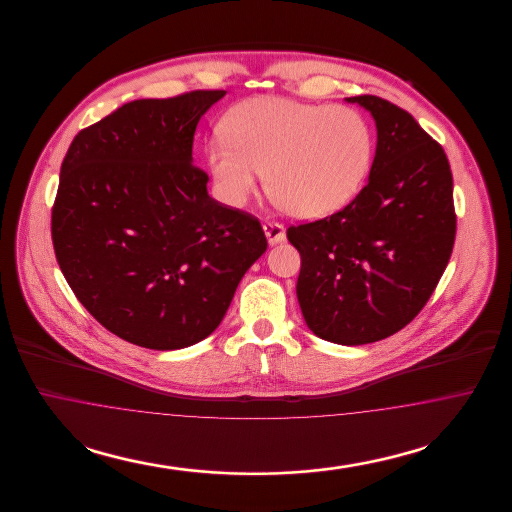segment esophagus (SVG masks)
<instances>
[{"instance_id": "1", "label": "esophagus", "mask_w": 512, "mask_h": 512, "mask_svg": "<svg viewBox=\"0 0 512 512\" xmlns=\"http://www.w3.org/2000/svg\"><path fill=\"white\" fill-rule=\"evenodd\" d=\"M263 228H265L268 244H280L286 240V228L280 222H265Z\"/></svg>"}]
</instances>
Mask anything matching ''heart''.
Here are the masks:
<instances>
[{"instance_id":"b5f03b06","label":"heart","mask_w":512,"mask_h":512,"mask_svg":"<svg viewBox=\"0 0 512 512\" xmlns=\"http://www.w3.org/2000/svg\"><path fill=\"white\" fill-rule=\"evenodd\" d=\"M226 136L207 147L224 203L244 205L267 169L268 192L303 219L340 211L372 165L374 140L365 117L343 105L288 98L247 99L224 122Z\"/></svg>"}]
</instances>
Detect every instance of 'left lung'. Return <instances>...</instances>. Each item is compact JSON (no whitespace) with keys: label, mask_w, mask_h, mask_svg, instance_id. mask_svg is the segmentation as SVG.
Here are the masks:
<instances>
[{"label":"left lung","mask_w":512,"mask_h":512,"mask_svg":"<svg viewBox=\"0 0 512 512\" xmlns=\"http://www.w3.org/2000/svg\"><path fill=\"white\" fill-rule=\"evenodd\" d=\"M378 144L365 188L341 211L288 228L301 255L297 299L322 340L363 345L405 328L449 263L457 215L443 147L413 115L376 96Z\"/></svg>","instance_id":"obj_1"}]
</instances>
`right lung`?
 <instances>
[{
  "label": "right lung",
  "instance_id": "obj_1",
  "mask_svg": "<svg viewBox=\"0 0 512 512\" xmlns=\"http://www.w3.org/2000/svg\"><path fill=\"white\" fill-rule=\"evenodd\" d=\"M224 90L136 99L74 136L51 209L57 263L103 328L171 351L205 340L265 251L259 219L207 194L195 126Z\"/></svg>",
  "mask_w": 512,
  "mask_h": 512
}]
</instances>
